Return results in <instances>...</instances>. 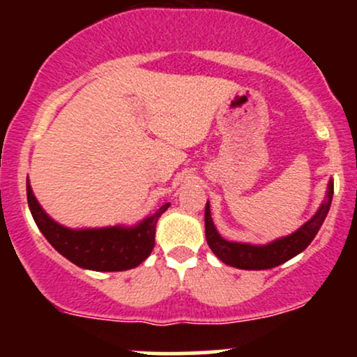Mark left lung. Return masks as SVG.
Listing matches in <instances>:
<instances>
[{"label": "left lung", "instance_id": "obj_1", "mask_svg": "<svg viewBox=\"0 0 357 357\" xmlns=\"http://www.w3.org/2000/svg\"><path fill=\"white\" fill-rule=\"evenodd\" d=\"M334 195V181L331 179L327 184L326 198L315 211V215L309 221H305L298 230L287 236L268 241L265 245H253V243H241V241H230L225 240L216 230L213 223L210 202L204 208V235L210 245L211 252L220 258L223 264L230 267L241 268V270H267L282 265L284 261L290 260L301 252L309 247L310 241L315 238L317 231L321 230L324 220L329 213L331 203H333Z\"/></svg>", "mask_w": 357, "mask_h": 357}]
</instances>
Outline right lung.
<instances>
[{"instance_id": "obj_1", "label": "right lung", "mask_w": 357, "mask_h": 357, "mask_svg": "<svg viewBox=\"0 0 357 357\" xmlns=\"http://www.w3.org/2000/svg\"><path fill=\"white\" fill-rule=\"evenodd\" d=\"M26 198L36 227L52 247L77 267L96 272H122L141 265L154 248L158 220L171 204L165 203L132 227L67 228L47 215L35 198L28 178Z\"/></svg>"}]
</instances>
